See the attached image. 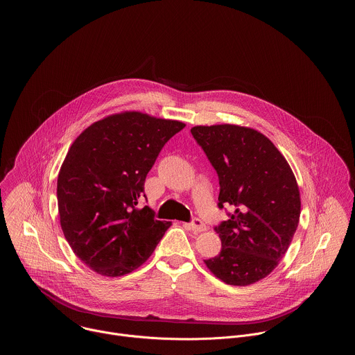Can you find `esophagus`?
<instances>
[{"label": "esophagus", "instance_id": "obj_1", "mask_svg": "<svg viewBox=\"0 0 355 355\" xmlns=\"http://www.w3.org/2000/svg\"><path fill=\"white\" fill-rule=\"evenodd\" d=\"M184 226H185L186 229H189V230H191L194 233H201V232L206 230V225L201 220H194L191 223H185Z\"/></svg>", "mask_w": 355, "mask_h": 355}]
</instances>
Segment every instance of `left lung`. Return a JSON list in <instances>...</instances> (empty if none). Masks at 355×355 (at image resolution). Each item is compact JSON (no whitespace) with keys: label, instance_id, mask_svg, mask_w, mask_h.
Instances as JSON below:
<instances>
[{"label":"left lung","instance_id":"left-lung-1","mask_svg":"<svg viewBox=\"0 0 355 355\" xmlns=\"http://www.w3.org/2000/svg\"><path fill=\"white\" fill-rule=\"evenodd\" d=\"M220 178L218 206L234 211L216 232L218 255L205 265L218 279L248 286L274 270L301 214L300 187L286 158L266 135L232 123L191 128Z\"/></svg>","mask_w":355,"mask_h":355}]
</instances>
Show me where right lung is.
Returning <instances> with one entry per match:
<instances>
[{
	"mask_svg": "<svg viewBox=\"0 0 355 355\" xmlns=\"http://www.w3.org/2000/svg\"><path fill=\"white\" fill-rule=\"evenodd\" d=\"M184 128L181 121L121 112L74 139L58 173V213L69 246L89 269L121 277L152 255L171 222L137 205L161 149Z\"/></svg>",
	"mask_w": 355,
	"mask_h": 355,
	"instance_id": "1",
	"label": "right lung"
}]
</instances>
